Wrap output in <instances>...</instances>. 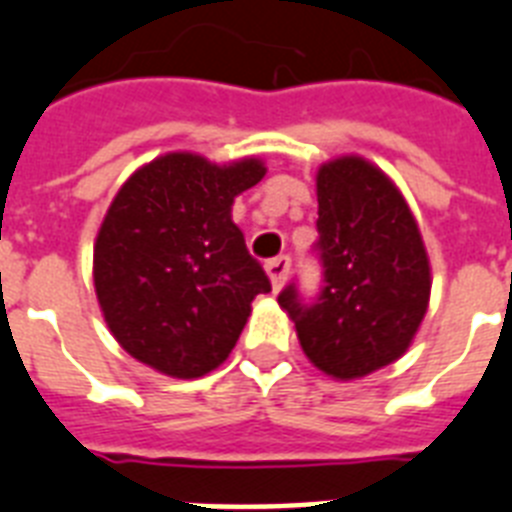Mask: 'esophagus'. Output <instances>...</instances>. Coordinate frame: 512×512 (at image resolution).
Segmentation results:
<instances>
[{
    "label": "esophagus",
    "mask_w": 512,
    "mask_h": 512,
    "mask_svg": "<svg viewBox=\"0 0 512 512\" xmlns=\"http://www.w3.org/2000/svg\"><path fill=\"white\" fill-rule=\"evenodd\" d=\"M266 274H269L274 290H280L287 282V274H290V256H277V259L266 261Z\"/></svg>",
    "instance_id": "1"
}]
</instances>
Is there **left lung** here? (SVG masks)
Segmentation results:
<instances>
[{
	"instance_id": "8db88e82",
	"label": "left lung",
	"mask_w": 512,
	"mask_h": 512,
	"mask_svg": "<svg viewBox=\"0 0 512 512\" xmlns=\"http://www.w3.org/2000/svg\"><path fill=\"white\" fill-rule=\"evenodd\" d=\"M316 198L322 290L306 301L290 282L277 301L316 369L366 377L411 345L429 306V256L400 190L361 156L322 164Z\"/></svg>"
}]
</instances>
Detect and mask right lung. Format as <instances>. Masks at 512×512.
<instances>
[{"label":"right lung","mask_w":512,"mask_h":512,"mask_svg":"<svg viewBox=\"0 0 512 512\" xmlns=\"http://www.w3.org/2000/svg\"><path fill=\"white\" fill-rule=\"evenodd\" d=\"M264 175L259 159L219 167L175 151L122 185L96 238L94 285L130 356L175 379L225 363L251 301L272 290L230 214Z\"/></svg>","instance_id":"1"}]
</instances>
